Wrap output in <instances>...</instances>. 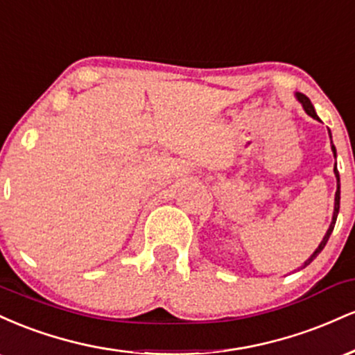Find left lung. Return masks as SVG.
<instances>
[{
  "label": "left lung",
  "mask_w": 355,
  "mask_h": 355,
  "mask_svg": "<svg viewBox=\"0 0 355 355\" xmlns=\"http://www.w3.org/2000/svg\"><path fill=\"white\" fill-rule=\"evenodd\" d=\"M297 98H299L300 103H302V107H304L305 112H307V115H311L312 118H315V120H319V116H317L315 110H313L312 103H311V100H309L307 96L302 95V93H297ZM329 133H331V132H329ZM332 152H334V155H336V146H334V145H332ZM334 173H336V177H337V191H336V207H334V217H332V223H331V227H329V230H327V234H325L324 240H322V242H320V245L317 247V250L313 252V254L311 255V259H309V260H305V263H304V266H302V268H304V267H307L309 263H311L312 260L315 259V257L320 254V252H322V248L325 247V243H327L329 237H331V234H332V230H334V225H336L337 214H339V207H340V178H339V170H337V166H336V168H334Z\"/></svg>",
  "instance_id": "left-lung-1"
}]
</instances>
